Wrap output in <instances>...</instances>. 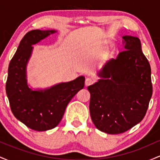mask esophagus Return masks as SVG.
Segmentation results:
<instances>
[{
    "label": "esophagus",
    "mask_w": 160,
    "mask_h": 160,
    "mask_svg": "<svg viewBox=\"0 0 160 160\" xmlns=\"http://www.w3.org/2000/svg\"><path fill=\"white\" fill-rule=\"evenodd\" d=\"M95 82V79L93 78H87L85 80V83H86V86H89L91 85V84L94 83Z\"/></svg>",
    "instance_id": "1"
}]
</instances>
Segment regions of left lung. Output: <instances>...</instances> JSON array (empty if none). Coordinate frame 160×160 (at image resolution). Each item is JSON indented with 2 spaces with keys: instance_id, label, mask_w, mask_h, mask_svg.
Listing matches in <instances>:
<instances>
[{
  "instance_id": "left-lung-1",
  "label": "left lung",
  "mask_w": 160,
  "mask_h": 160,
  "mask_svg": "<svg viewBox=\"0 0 160 160\" xmlns=\"http://www.w3.org/2000/svg\"><path fill=\"white\" fill-rule=\"evenodd\" d=\"M124 50L98 73L100 80L88 86L89 111L95 127L108 134H120L141 122L152 93L151 69L140 40L122 37Z\"/></svg>"
}]
</instances>
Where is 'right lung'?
Wrapping results in <instances>:
<instances>
[{"instance_id":"obj_1","label":"right lung","mask_w":160,"mask_h":160,"mask_svg":"<svg viewBox=\"0 0 160 160\" xmlns=\"http://www.w3.org/2000/svg\"><path fill=\"white\" fill-rule=\"evenodd\" d=\"M55 30L30 31L20 41L8 68L6 92L11 111L17 120L35 131H47L58 126L66 107L84 86L85 78L61 82L44 90H32L26 79V65L33 47Z\"/></svg>"}]
</instances>
